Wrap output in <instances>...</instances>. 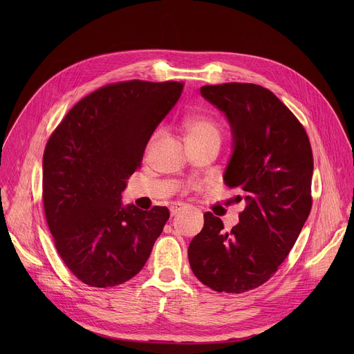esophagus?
Wrapping results in <instances>:
<instances>
[{
	"label": "esophagus",
	"mask_w": 354,
	"mask_h": 354,
	"mask_svg": "<svg viewBox=\"0 0 354 354\" xmlns=\"http://www.w3.org/2000/svg\"><path fill=\"white\" fill-rule=\"evenodd\" d=\"M187 207V205L185 203H172L169 210H171V216H176L178 213H180L182 210H185Z\"/></svg>",
	"instance_id": "34e87169"
}]
</instances>
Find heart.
I'll return each instance as SVG.
<instances>
[{"label": "heart", "instance_id": "obj_1", "mask_svg": "<svg viewBox=\"0 0 354 354\" xmlns=\"http://www.w3.org/2000/svg\"><path fill=\"white\" fill-rule=\"evenodd\" d=\"M183 130L186 134V141H201L221 138V126L220 123L206 115H190L183 119Z\"/></svg>", "mask_w": 354, "mask_h": 354}]
</instances>
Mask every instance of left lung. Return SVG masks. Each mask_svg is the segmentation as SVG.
I'll list each match as a JSON object with an SVG mask.
<instances>
[{"instance_id":"left-lung-1","label":"left lung","mask_w":354,"mask_h":354,"mask_svg":"<svg viewBox=\"0 0 354 354\" xmlns=\"http://www.w3.org/2000/svg\"><path fill=\"white\" fill-rule=\"evenodd\" d=\"M200 92L231 124L234 151L224 180L245 192L246 207L228 232L205 213V227L187 249L189 263L205 286L241 294L277 272L310 216L313 149L304 126L272 91L225 82Z\"/></svg>"}]
</instances>
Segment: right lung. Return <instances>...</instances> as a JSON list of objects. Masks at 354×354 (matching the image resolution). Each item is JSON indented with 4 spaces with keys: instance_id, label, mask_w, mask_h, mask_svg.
<instances>
[{
    "instance_id": "obj_1",
    "label": "right lung",
    "mask_w": 354,
    "mask_h": 354,
    "mask_svg": "<svg viewBox=\"0 0 354 354\" xmlns=\"http://www.w3.org/2000/svg\"><path fill=\"white\" fill-rule=\"evenodd\" d=\"M183 82L122 81L82 97L43 154V206L64 265L91 287H113L145 265L169 218L122 205L145 145L175 106Z\"/></svg>"
}]
</instances>
